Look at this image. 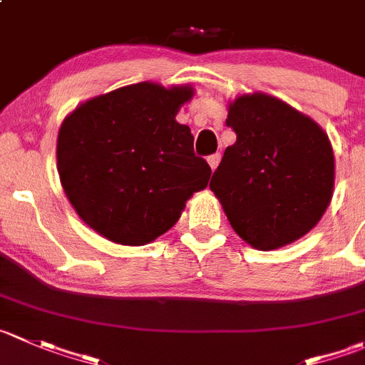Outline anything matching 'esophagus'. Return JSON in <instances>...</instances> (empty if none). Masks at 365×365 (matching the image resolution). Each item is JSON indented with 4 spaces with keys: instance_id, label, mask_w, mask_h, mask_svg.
Returning <instances> with one entry per match:
<instances>
[{
    "instance_id": "esophagus-1",
    "label": "esophagus",
    "mask_w": 365,
    "mask_h": 365,
    "mask_svg": "<svg viewBox=\"0 0 365 365\" xmlns=\"http://www.w3.org/2000/svg\"><path fill=\"white\" fill-rule=\"evenodd\" d=\"M219 160H221V155H219V153H214V155H210V157H207V162H208V165L212 168V171L217 168Z\"/></svg>"
}]
</instances>
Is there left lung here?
I'll return each mask as SVG.
<instances>
[{
	"mask_svg": "<svg viewBox=\"0 0 365 365\" xmlns=\"http://www.w3.org/2000/svg\"><path fill=\"white\" fill-rule=\"evenodd\" d=\"M226 125L237 140L226 148L210 189L232 228L262 251L309 233L334 190L327 133L291 105L262 93L237 98Z\"/></svg>",
	"mask_w": 365,
	"mask_h": 365,
	"instance_id": "8db88e82",
	"label": "left lung"
}]
</instances>
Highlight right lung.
Returning <instances> with one entry per match:
<instances>
[{"instance_id":"1","label":"right lung","mask_w":365,"mask_h":365,"mask_svg":"<svg viewBox=\"0 0 365 365\" xmlns=\"http://www.w3.org/2000/svg\"><path fill=\"white\" fill-rule=\"evenodd\" d=\"M192 87L140 83L88 100L58 132L56 165L67 200L100 235L143 246L168 232L205 189L210 165L175 119Z\"/></svg>"}]
</instances>
